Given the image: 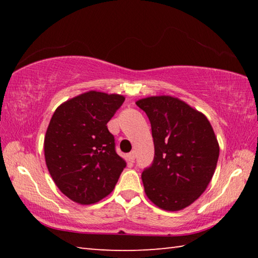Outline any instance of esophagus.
<instances>
[{
	"label": "esophagus",
	"mask_w": 258,
	"mask_h": 258,
	"mask_svg": "<svg viewBox=\"0 0 258 258\" xmlns=\"http://www.w3.org/2000/svg\"><path fill=\"white\" fill-rule=\"evenodd\" d=\"M127 159L130 161H134V159H135V152L134 151H131L130 152V154L127 155Z\"/></svg>",
	"instance_id": "1"
}]
</instances>
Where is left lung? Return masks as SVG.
Wrapping results in <instances>:
<instances>
[{"label": "left lung", "mask_w": 258, "mask_h": 258, "mask_svg": "<svg viewBox=\"0 0 258 258\" xmlns=\"http://www.w3.org/2000/svg\"><path fill=\"white\" fill-rule=\"evenodd\" d=\"M151 124L155 157L142 172L145 192L164 211H181L206 190L220 155L207 117L182 100L159 95L137 101Z\"/></svg>", "instance_id": "8db88e82"}]
</instances>
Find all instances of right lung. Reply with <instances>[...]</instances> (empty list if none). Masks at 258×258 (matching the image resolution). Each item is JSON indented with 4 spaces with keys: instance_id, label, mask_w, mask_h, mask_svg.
<instances>
[{
    "instance_id": "1",
    "label": "right lung",
    "mask_w": 258,
    "mask_h": 258,
    "mask_svg": "<svg viewBox=\"0 0 258 258\" xmlns=\"http://www.w3.org/2000/svg\"><path fill=\"white\" fill-rule=\"evenodd\" d=\"M124 100L119 94L89 91L55 109L44 138L45 163L55 185L73 202H100L126 167L107 127Z\"/></svg>"
}]
</instances>
